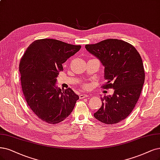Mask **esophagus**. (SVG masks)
Here are the masks:
<instances>
[{
    "instance_id": "1",
    "label": "esophagus",
    "mask_w": 160,
    "mask_h": 160,
    "mask_svg": "<svg viewBox=\"0 0 160 160\" xmlns=\"http://www.w3.org/2000/svg\"><path fill=\"white\" fill-rule=\"evenodd\" d=\"M88 95H87V94H86V93H82L80 95V99H83V98H88Z\"/></svg>"
}]
</instances>
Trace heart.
<instances>
[{
  "label": "heart",
  "mask_w": 160,
  "mask_h": 160,
  "mask_svg": "<svg viewBox=\"0 0 160 160\" xmlns=\"http://www.w3.org/2000/svg\"><path fill=\"white\" fill-rule=\"evenodd\" d=\"M84 88H86V86H84Z\"/></svg>",
  "instance_id": "heart-1"
}]
</instances>
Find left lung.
<instances>
[{"instance_id":"1","label":"left lung","mask_w":160,"mask_h":160,"mask_svg":"<svg viewBox=\"0 0 160 160\" xmlns=\"http://www.w3.org/2000/svg\"><path fill=\"white\" fill-rule=\"evenodd\" d=\"M85 47L105 67L103 88L114 90L112 96L102 98V107L93 116L108 125L119 122L131 114L142 90L145 73L142 58L134 46L120 39H105Z\"/></svg>"}]
</instances>
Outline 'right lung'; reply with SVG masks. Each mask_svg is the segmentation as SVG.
<instances>
[{"label":"right lung","instance_id":"right-lung-1","mask_svg":"<svg viewBox=\"0 0 160 160\" xmlns=\"http://www.w3.org/2000/svg\"><path fill=\"white\" fill-rule=\"evenodd\" d=\"M80 48L57 39H38L22 57V90L29 107L41 120L55 125L72 113L78 96L70 88L61 90L55 84L62 64Z\"/></svg>","mask_w":160,"mask_h":160}]
</instances>
